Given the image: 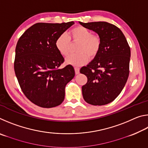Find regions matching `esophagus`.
Listing matches in <instances>:
<instances>
[{"label": "esophagus", "instance_id": "1", "mask_svg": "<svg viewBox=\"0 0 148 148\" xmlns=\"http://www.w3.org/2000/svg\"><path fill=\"white\" fill-rule=\"evenodd\" d=\"M74 70H75V73H76V74H78L79 73V69L78 67H74Z\"/></svg>", "mask_w": 148, "mask_h": 148}]
</instances>
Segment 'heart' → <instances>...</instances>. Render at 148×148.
<instances>
[{"instance_id": "b5f03b06", "label": "heart", "mask_w": 148, "mask_h": 148, "mask_svg": "<svg viewBox=\"0 0 148 148\" xmlns=\"http://www.w3.org/2000/svg\"><path fill=\"white\" fill-rule=\"evenodd\" d=\"M80 42L77 54H71L66 58L67 64L72 66H79L86 64L90 58L94 57L99 53L101 46V40L99 35L92 34L91 31L86 27L78 26L72 29L68 34H62L57 38L56 47L62 56H66L69 53L71 42Z\"/></svg>"}]
</instances>
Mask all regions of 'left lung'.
Instances as JSON below:
<instances>
[{"label":"left lung","mask_w":148,"mask_h":148,"mask_svg":"<svg viewBox=\"0 0 148 148\" xmlns=\"http://www.w3.org/2000/svg\"><path fill=\"white\" fill-rule=\"evenodd\" d=\"M101 40L99 53L80 73L86 75L87 82L82 86L85 101L102 106L116 99L123 89L129 74L131 49L123 33L114 25L105 21L82 23Z\"/></svg>","instance_id":"left-lung-1"}]
</instances>
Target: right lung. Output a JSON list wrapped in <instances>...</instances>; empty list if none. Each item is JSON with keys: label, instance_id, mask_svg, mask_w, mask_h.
Segmentation results:
<instances>
[{"label": "right lung", "instance_id": "add662e5", "mask_svg": "<svg viewBox=\"0 0 148 148\" xmlns=\"http://www.w3.org/2000/svg\"><path fill=\"white\" fill-rule=\"evenodd\" d=\"M74 24L38 23L22 34L16 47L14 71L22 91L32 103L53 108L64 99L66 85L75 76L74 67H59L64 59L56 47L60 35Z\"/></svg>", "mask_w": 148, "mask_h": 148}]
</instances>
